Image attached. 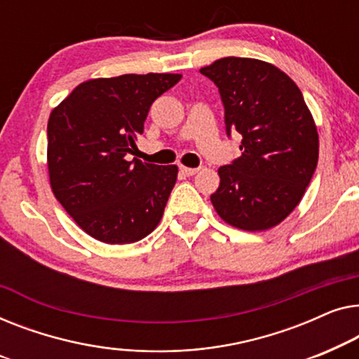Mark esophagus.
I'll list each match as a JSON object with an SVG mask.
<instances>
[{"label": "esophagus", "instance_id": "esophagus-1", "mask_svg": "<svg viewBox=\"0 0 359 359\" xmlns=\"http://www.w3.org/2000/svg\"><path fill=\"white\" fill-rule=\"evenodd\" d=\"M180 172H184L185 175H195L198 172V168H184V165H180Z\"/></svg>", "mask_w": 359, "mask_h": 359}]
</instances>
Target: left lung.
<instances>
[{"label":"left lung","instance_id":"obj_1","mask_svg":"<svg viewBox=\"0 0 359 359\" xmlns=\"http://www.w3.org/2000/svg\"><path fill=\"white\" fill-rule=\"evenodd\" d=\"M200 73L219 90L226 133L242 135V154L218 169L211 203L234 228H273L301 201L319 159L304 97L287 74L260 60L226 57Z\"/></svg>","mask_w":359,"mask_h":359}]
</instances>
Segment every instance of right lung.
I'll use <instances>...</instances> for the list:
<instances>
[{
    "mask_svg": "<svg viewBox=\"0 0 359 359\" xmlns=\"http://www.w3.org/2000/svg\"><path fill=\"white\" fill-rule=\"evenodd\" d=\"M182 74H122L79 84L47 125L50 184L81 229L105 244L153 232L177 180V165L143 164L130 154L149 107Z\"/></svg>",
    "mask_w": 359,
    "mask_h": 359,
    "instance_id": "1",
    "label": "right lung"
}]
</instances>
